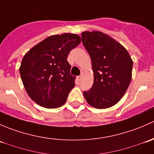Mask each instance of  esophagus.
<instances>
[{"instance_id": "esophagus-1", "label": "esophagus", "mask_w": 154, "mask_h": 154, "mask_svg": "<svg viewBox=\"0 0 154 154\" xmlns=\"http://www.w3.org/2000/svg\"><path fill=\"white\" fill-rule=\"evenodd\" d=\"M82 77H83V76L82 75H80V76H78V77H77V79H78V80H80L82 79Z\"/></svg>"}]
</instances>
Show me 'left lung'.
Listing matches in <instances>:
<instances>
[{"label": "left lung", "mask_w": 154, "mask_h": 154, "mask_svg": "<svg viewBox=\"0 0 154 154\" xmlns=\"http://www.w3.org/2000/svg\"><path fill=\"white\" fill-rule=\"evenodd\" d=\"M82 41L91 60L94 83L83 95L97 109L114 106L125 94L132 78L133 60L121 44L99 31L82 32Z\"/></svg>", "instance_id": "left-lung-1"}]
</instances>
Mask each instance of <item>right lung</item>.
<instances>
[{"mask_svg": "<svg viewBox=\"0 0 154 154\" xmlns=\"http://www.w3.org/2000/svg\"><path fill=\"white\" fill-rule=\"evenodd\" d=\"M81 42L77 34L48 37L24 55L19 72L27 94L37 104L58 108L75 86L68 54Z\"/></svg>", "mask_w": 154, "mask_h": 154, "instance_id": "obj_1", "label": "right lung"}]
</instances>
